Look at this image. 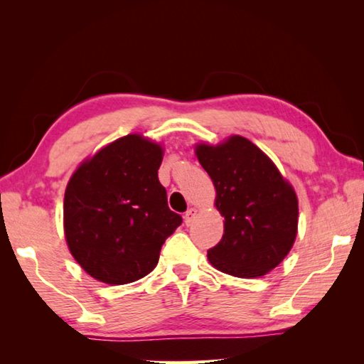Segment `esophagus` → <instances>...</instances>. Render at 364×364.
<instances>
[{
  "label": "esophagus",
  "mask_w": 364,
  "mask_h": 364,
  "mask_svg": "<svg viewBox=\"0 0 364 364\" xmlns=\"http://www.w3.org/2000/svg\"><path fill=\"white\" fill-rule=\"evenodd\" d=\"M196 218H197V210H196V208H189V210L184 213V223H186L188 226L193 225Z\"/></svg>",
  "instance_id": "1"
}]
</instances>
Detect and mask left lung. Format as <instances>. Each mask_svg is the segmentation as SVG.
<instances>
[{
    "label": "left lung",
    "instance_id": "left-lung-1",
    "mask_svg": "<svg viewBox=\"0 0 364 364\" xmlns=\"http://www.w3.org/2000/svg\"><path fill=\"white\" fill-rule=\"evenodd\" d=\"M217 189L225 232L207 257L237 278H258L284 260L297 236L299 202L267 154L242 136L196 147Z\"/></svg>",
    "mask_w": 364,
    "mask_h": 364
}]
</instances>
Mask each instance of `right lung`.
Returning <instances> with one entry per match:
<instances>
[{
	"instance_id": "1",
	"label": "right lung",
	"mask_w": 364,
	"mask_h": 364,
	"mask_svg": "<svg viewBox=\"0 0 364 364\" xmlns=\"http://www.w3.org/2000/svg\"><path fill=\"white\" fill-rule=\"evenodd\" d=\"M162 154L159 144L128 134L80 165L67 184V245L95 279L128 284L144 278L165 239L183 223L159 181Z\"/></svg>"
}]
</instances>
